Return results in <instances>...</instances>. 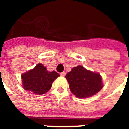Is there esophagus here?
Wrapping results in <instances>:
<instances>
[{
  "label": "esophagus",
  "mask_w": 129,
  "mask_h": 129,
  "mask_svg": "<svg viewBox=\"0 0 129 129\" xmlns=\"http://www.w3.org/2000/svg\"><path fill=\"white\" fill-rule=\"evenodd\" d=\"M60 75L61 76H65L66 75V73H65V72H62V73H60Z\"/></svg>",
  "instance_id": "34e87169"
}]
</instances>
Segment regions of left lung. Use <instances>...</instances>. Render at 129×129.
<instances>
[{"mask_svg":"<svg viewBox=\"0 0 129 129\" xmlns=\"http://www.w3.org/2000/svg\"><path fill=\"white\" fill-rule=\"evenodd\" d=\"M65 77L69 83L70 91L79 98L91 97L103 87L100 74L86 70L81 66L73 68Z\"/></svg>","mask_w":129,"mask_h":129,"instance_id":"obj_1","label":"left lung"}]
</instances>
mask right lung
Here are the masks:
<instances>
[{
  "mask_svg": "<svg viewBox=\"0 0 129 129\" xmlns=\"http://www.w3.org/2000/svg\"><path fill=\"white\" fill-rule=\"evenodd\" d=\"M59 77L56 71L49 72L43 65L39 63L32 70L21 76L24 89L37 95L45 94L50 89L52 82Z\"/></svg>",
  "mask_w": 129,
  "mask_h": 129,
  "instance_id": "right-lung-1",
  "label": "right lung"
}]
</instances>
